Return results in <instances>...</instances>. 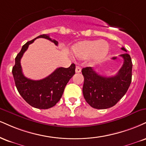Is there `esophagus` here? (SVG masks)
I'll return each instance as SVG.
<instances>
[{"label": "esophagus", "mask_w": 146, "mask_h": 146, "mask_svg": "<svg viewBox=\"0 0 146 146\" xmlns=\"http://www.w3.org/2000/svg\"><path fill=\"white\" fill-rule=\"evenodd\" d=\"M81 71H82V68L80 66H77L76 68H75V73H80Z\"/></svg>", "instance_id": "esophagus-1"}]
</instances>
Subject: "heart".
<instances>
[{"mask_svg":"<svg viewBox=\"0 0 146 146\" xmlns=\"http://www.w3.org/2000/svg\"><path fill=\"white\" fill-rule=\"evenodd\" d=\"M110 46L108 42L101 41H84L77 43L72 48L74 56L79 59L90 57L92 62H99L105 58L109 53Z\"/></svg>","mask_w":146,"mask_h":146,"instance_id":"obj_1","label":"heart"}]
</instances>
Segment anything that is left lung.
Here are the masks:
<instances>
[{"label":"left lung","mask_w":146,"mask_h":146,"mask_svg":"<svg viewBox=\"0 0 146 146\" xmlns=\"http://www.w3.org/2000/svg\"><path fill=\"white\" fill-rule=\"evenodd\" d=\"M121 49L126 52L124 47ZM120 56L124 59L123 65L114 76H102L92 67L82 68L84 97L92 108L98 110L111 108L127 92L132 80V60L126 53Z\"/></svg>","instance_id":"left-lung-1"}]
</instances>
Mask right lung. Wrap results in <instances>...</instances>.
Returning <instances> with one entry per match:
<instances>
[{
  "mask_svg": "<svg viewBox=\"0 0 146 146\" xmlns=\"http://www.w3.org/2000/svg\"><path fill=\"white\" fill-rule=\"evenodd\" d=\"M38 38L50 40L56 45L58 43L57 41L52 40L47 35H39L34 39L28 41L23 45L22 50L15 58L12 73L15 86L23 99L33 108L45 110L54 107L60 101L66 85L75 74V65L71 64L68 68H56L52 74L40 80H33L26 78L22 73L21 58L29 45Z\"/></svg>",
  "mask_w": 146,
  "mask_h": 146,
  "instance_id": "add662e5",
  "label": "right lung"
}]
</instances>
